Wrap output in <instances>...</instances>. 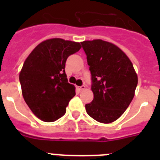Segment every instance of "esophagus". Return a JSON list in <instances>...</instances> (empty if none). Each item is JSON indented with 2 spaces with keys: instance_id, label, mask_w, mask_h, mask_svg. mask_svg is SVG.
Returning <instances> with one entry per match:
<instances>
[{
  "instance_id": "34e87169",
  "label": "esophagus",
  "mask_w": 160,
  "mask_h": 160,
  "mask_svg": "<svg viewBox=\"0 0 160 160\" xmlns=\"http://www.w3.org/2000/svg\"><path fill=\"white\" fill-rule=\"evenodd\" d=\"M77 88L79 90H85V89H86V87H85L84 85H83V86H81V87H78Z\"/></svg>"
}]
</instances>
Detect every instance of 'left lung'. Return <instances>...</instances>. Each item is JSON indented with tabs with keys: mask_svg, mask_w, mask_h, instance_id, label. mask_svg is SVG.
<instances>
[{
	"mask_svg": "<svg viewBox=\"0 0 160 160\" xmlns=\"http://www.w3.org/2000/svg\"><path fill=\"white\" fill-rule=\"evenodd\" d=\"M91 73L94 99L86 104L91 118L102 123L118 119L135 96L138 77L131 60L114 44L97 39L81 42Z\"/></svg>",
	"mask_w": 160,
	"mask_h": 160,
	"instance_id": "obj_1",
	"label": "left lung"
}]
</instances>
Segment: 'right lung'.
Masks as SVG:
<instances>
[{
    "label": "right lung",
    "mask_w": 160,
    "mask_h": 160,
    "mask_svg": "<svg viewBox=\"0 0 160 160\" xmlns=\"http://www.w3.org/2000/svg\"><path fill=\"white\" fill-rule=\"evenodd\" d=\"M80 49L78 42L52 38L37 46L25 59L19 74L22 95L32 112L44 122L62 117L75 95L65 66L67 58Z\"/></svg>",
    "instance_id": "right-lung-1"
}]
</instances>
